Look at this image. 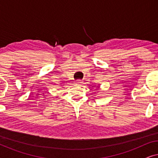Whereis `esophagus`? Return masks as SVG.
<instances>
[{
  "label": "esophagus",
  "instance_id": "1",
  "mask_svg": "<svg viewBox=\"0 0 158 158\" xmlns=\"http://www.w3.org/2000/svg\"><path fill=\"white\" fill-rule=\"evenodd\" d=\"M82 83H83V82H82L81 80H77V81H75V84H77V85H81Z\"/></svg>",
  "mask_w": 158,
  "mask_h": 158
}]
</instances>
